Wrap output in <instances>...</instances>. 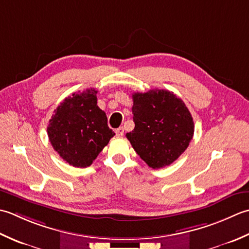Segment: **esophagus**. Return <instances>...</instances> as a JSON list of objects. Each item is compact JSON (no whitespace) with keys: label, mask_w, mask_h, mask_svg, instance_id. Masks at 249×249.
I'll return each mask as SVG.
<instances>
[{"label":"esophagus","mask_w":249,"mask_h":249,"mask_svg":"<svg viewBox=\"0 0 249 249\" xmlns=\"http://www.w3.org/2000/svg\"><path fill=\"white\" fill-rule=\"evenodd\" d=\"M115 133H116V135L118 136V138H120V136H124V129L123 128V126H121V128H118L117 130L115 131Z\"/></svg>","instance_id":"1"}]
</instances>
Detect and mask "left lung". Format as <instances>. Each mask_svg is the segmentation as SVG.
<instances>
[{
  "label": "left lung",
  "instance_id": "left-lung-1",
  "mask_svg": "<svg viewBox=\"0 0 249 249\" xmlns=\"http://www.w3.org/2000/svg\"><path fill=\"white\" fill-rule=\"evenodd\" d=\"M133 99L134 129L126 139L142 159L153 169L173 163L189 146L194 119L182 100L167 90L136 92Z\"/></svg>",
  "mask_w": 249,
  "mask_h": 249
}]
</instances>
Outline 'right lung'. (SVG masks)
Segmentation results:
<instances>
[{
  "instance_id": "right-lung-1",
  "label": "right lung",
  "mask_w": 249,
  "mask_h": 249,
  "mask_svg": "<svg viewBox=\"0 0 249 249\" xmlns=\"http://www.w3.org/2000/svg\"><path fill=\"white\" fill-rule=\"evenodd\" d=\"M93 88L63 100L49 120L47 133L53 149L75 167H87L115 133L106 114L96 104Z\"/></svg>"
}]
</instances>
